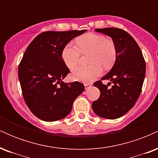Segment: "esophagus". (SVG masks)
<instances>
[{
	"mask_svg": "<svg viewBox=\"0 0 158 158\" xmlns=\"http://www.w3.org/2000/svg\"><path fill=\"white\" fill-rule=\"evenodd\" d=\"M91 84H90V83H85V90H88V88H90V87H91Z\"/></svg>",
	"mask_w": 158,
	"mask_h": 158,
	"instance_id": "obj_1",
	"label": "esophagus"
}]
</instances>
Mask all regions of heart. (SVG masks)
I'll use <instances>...</instances> for the list:
<instances>
[{"label":"heart","instance_id":"b5f03b06","mask_svg":"<svg viewBox=\"0 0 158 158\" xmlns=\"http://www.w3.org/2000/svg\"><path fill=\"white\" fill-rule=\"evenodd\" d=\"M77 46L66 44L61 51V59L69 69L79 64L81 53L88 54L89 65L79 67L72 73L74 79L83 82H90L102 73V68L109 70L115 64L117 58L116 45L105 35L87 33L77 40Z\"/></svg>","mask_w":158,"mask_h":158}]
</instances>
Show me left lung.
<instances>
[{
	"instance_id": "left-lung-1",
	"label": "left lung",
	"mask_w": 158,
	"mask_h": 158,
	"mask_svg": "<svg viewBox=\"0 0 158 158\" xmlns=\"http://www.w3.org/2000/svg\"><path fill=\"white\" fill-rule=\"evenodd\" d=\"M95 31L110 36L116 45L117 58L113 68L102 80L113 83L107 88L102 80L94 85L100 90V96L92 103L97 115L114 119L122 117L135 106L141 93L146 74V61L138 44L128 32L119 28L96 29Z\"/></svg>"
}]
</instances>
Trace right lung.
Here are the masks:
<instances>
[{"instance_id": "add662e5", "label": "right lung", "mask_w": 158, "mask_h": 158, "mask_svg": "<svg viewBox=\"0 0 158 158\" xmlns=\"http://www.w3.org/2000/svg\"><path fill=\"white\" fill-rule=\"evenodd\" d=\"M86 30L43 32L27 48L19 67L23 99L34 115L47 122L59 120L70 113L73 103L84 91L82 83H64L70 70L61 51Z\"/></svg>"}]
</instances>
